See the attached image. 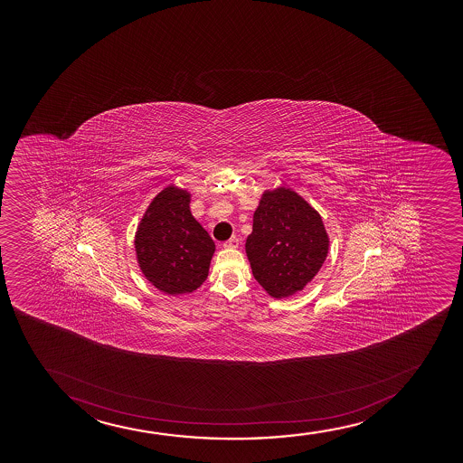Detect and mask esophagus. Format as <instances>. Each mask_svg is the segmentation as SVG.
<instances>
[{
  "mask_svg": "<svg viewBox=\"0 0 463 463\" xmlns=\"http://www.w3.org/2000/svg\"><path fill=\"white\" fill-rule=\"evenodd\" d=\"M225 249H238L240 247V240L238 238H232V240L227 241L225 244H223Z\"/></svg>",
  "mask_w": 463,
  "mask_h": 463,
  "instance_id": "1",
  "label": "esophagus"
}]
</instances>
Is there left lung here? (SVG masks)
Instances as JSON below:
<instances>
[{
	"label": "left lung",
	"instance_id": "1",
	"mask_svg": "<svg viewBox=\"0 0 463 463\" xmlns=\"http://www.w3.org/2000/svg\"><path fill=\"white\" fill-rule=\"evenodd\" d=\"M329 242L321 214L292 188L277 186L262 192L245 253L260 288L281 299L317 277Z\"/></svg>",
	"mask_w": 463,
	"mask_h": 463
}]
</instances>
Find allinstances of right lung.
Masks as SVG:
<instances>
[{
    "mask_svg": "<svg viewBox=\"0 0 463 463\" xmlns=\"http://www.w3.org/2000/svg\"><path fill=\"white\" fill-rule=\"evenodd\" d=\"M190 203L192 193L170 184L149 203L134 234L142 275L170 297L201 288L216 250L207 230L193 216Z\"/></svg>",
    "mask_w": 463,
    "mask_h": 463,
    "instance_id": "1",
    "label": "right lung"
}]
</instances>
